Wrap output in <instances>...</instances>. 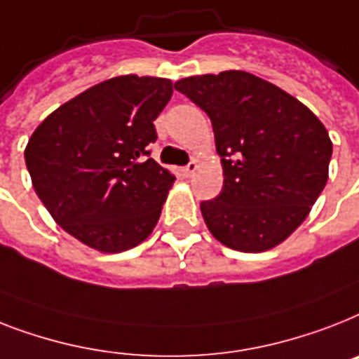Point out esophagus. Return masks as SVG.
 Masks as SVG:
<instances>
[{
  "instance_id": "obj_1",
  "label": "esophagus",
  "mask_w": 359,
  "mask_h": 359,
  "mask_svg": "<svg viewBox=\"0 0 359 359\" xmlns=\"http://www.w3.org/2000/svg\"><path fill=\"white\" fill-rule=\"evenodd\" d=\"M182 171H184L186 177H191V175L197 171V162H195V160H189L188 164L184 165V170H182Z\"/></svg>"
}]
</instances>
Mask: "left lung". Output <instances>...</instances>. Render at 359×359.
I'll use <instances>...</instances> for the list:
<instances>
[{
    "mask_svg": "<svg viewBox=\"0 0 359 359\" xmlns=\"http://www.w3.org/2000/svg\"><path fill=\"white\" fill-rule=\"evenodd\" d=\"M175 90L205 110L223 164V189L201 203L214 238L241 252L278 245L328 180L332 142L308 107L247 72L180 79Z\"/></svg>",
    "mask_w": 359,
    "mask_h": 359,
    "instance_id": "8db88e82",
    "label": "left lung"
}]
</instances>
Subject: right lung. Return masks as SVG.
Masks as SVG:
<instances>
[{
  "label": "right lung",
  "mask_w": 359,
  "mask_h": 359,
  "mask_svg": "<svg viewBox=\"0 0 359 359\" xmlns=\"http://www.w3.org/2000/svg\"><path fill=\"white\" fill-rule=\"evenodd\" d=\"M170 79L123 75L95 84L38 125L25 164L43 206L68 234L101 252L153 232L175 175L149 158Z\"/></svg>",
  "instance_id": "right-lung-1"
}]
</instances>
